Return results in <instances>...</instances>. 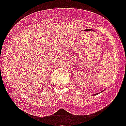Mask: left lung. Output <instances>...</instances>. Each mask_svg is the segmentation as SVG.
Returning <instances> with one entry per match:
<instances>
[{
	"instance_id": "8db88e82",
	"label": "left lung",
	"mask_w": 126,
	"mask_h": 126,
	"mask_svg": "<svg viewBox=\"0 0 126 126\" xmlns=\"http://www.w3.org/2000/svg\"><path fill=\"white\" fill-rule=\"evenodd\" d=\"M103 91H104V90H103Z\"/></svg>"
}]
</instances>
